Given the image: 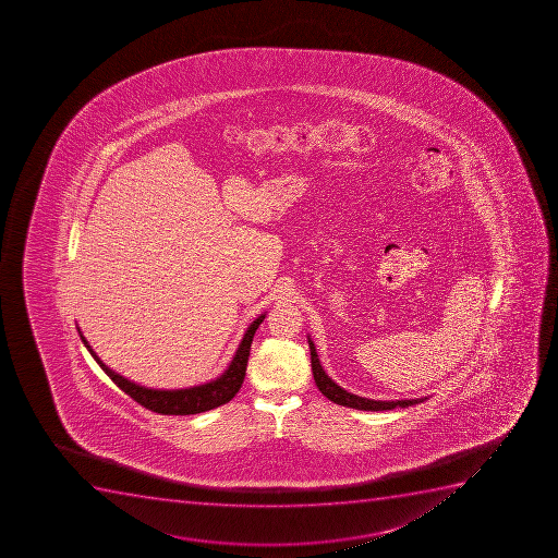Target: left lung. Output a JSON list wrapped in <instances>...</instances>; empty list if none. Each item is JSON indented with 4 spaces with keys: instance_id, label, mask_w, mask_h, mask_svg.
<instances>
[{
    "instance_id": "obj_1",
    "label": "left lung",
    "mask_w": 558,
    "mask_h": 558,
    "mask_svg": "<svg viewBox=\"0 0 558 558\" xmlns=\"http://www.w3.org/2000/svg\"><path fill=\"white\" fill-rule=\"evenodd\" d=\"M307 342H310L311 367H313L316 386H318L324 397L329 398L331 402L338 403V405L359 409V411H387V409L409 408V405L427 400L425 397L409 398V400H371V398L359 397V395L345 391L343 387L338 386L337 381L329 378L324 367H322L320 359H318V353H316L315 342L310 337H307Z\"/></svg>"
}]
</instances>
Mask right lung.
I'll use <instances>...</instances> for the list:
<instances>
[{"mask_svg": "<svg viewBox=\"0 0 558 558\" xmlns=\"http://www.w3.org/2000/svg\"><path fill=\"white\" fill-rule=\"evenodd\" d=\"M264 318L265 313L259 315L247 327L242 342L238 345L236 353L232 356L231 364L216 380L207 381V384H202V386L185 387V389H150V387L134 384V381L117 373V371L107 367L98 359V354L93 351V348L88 345L87 340H85L82 331H80V327H77V332H80L83 345L87 348L88 353L93 354V359L98 362L101 369L106 371V375L123 392H128L129 397L136 400L140 405H144L145 409H150V411L160 414H198L210 411V409L220 408L223 403L232 400L234 395L240 391L243 378H245V369H247L248 351H251L254 332L258 329L259 324L264 322Z\"/></svg>", "mask_w": 558, "mask_h": 558, "instance_id": "1", "label": "right lung"}]
</instances>
